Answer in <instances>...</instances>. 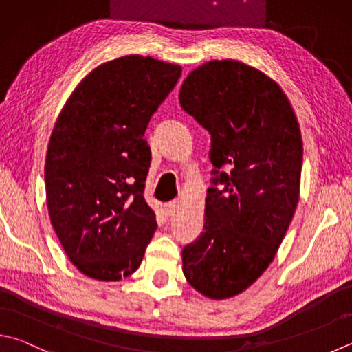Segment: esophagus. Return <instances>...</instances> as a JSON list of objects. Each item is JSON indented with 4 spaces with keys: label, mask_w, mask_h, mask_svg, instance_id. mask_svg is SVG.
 Returning a JSON list of instances; mask_svg holds the SVG:
<instances>
[{
    "label": "esophagus",
    "mask_w": 352,
    "mask_h": 352,
    "mask_svg": "<svg viewBox=\"0 0 352 352\" xmlns=\"http://www.w3.org/2000/svg\"><path fill=\"white\" fill-rule=\"evenodd\" d=\"M179 205H181V202H179L177 199H175V201H171V202H168L167 205H165V211H167V214L168 216H173L176 211L179 210Z\"/></svg>",
    "instance_id": "34e87169"
}]
</instances>
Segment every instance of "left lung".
<instances>
[{"label":"left lung","instance_id":"left-lung-1","mask_svg":"<svg viewBox=\"0 0 352 352\" xmlns=\"http://www.w3.org/2000/svg\"><path fill=\"white\" fill-rule=\"evenodd\" d=\"M179 102L210 131L216 168L204 233L184 248L182 271L197 293L230 299L263 274L287 234L300 196V127L280 85L236 59L199 65Z\"/></svg>","mask_w":352,"mask_h":352}]
</instances>
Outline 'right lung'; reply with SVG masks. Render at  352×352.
Listing matches in <instances>:
<instances>
[{
    "label": "right lung",
    "mask_w": 352,
    "mask_h": 352,
    "mask_svg": "<svg viewBox=\"0 0 352 352\" xmlns=\"http://www.w3.org/2000/svg\"><path fill=\"white\" fill-rule=\"evenodd\" d=\"M182 69L129 55L91 70L53 127L44 177L50 222L70 262L116 282L139 268L157 228L144 197L150 118Z\"/></svg>",
    "instance_id": "1"
}]
</instances>
